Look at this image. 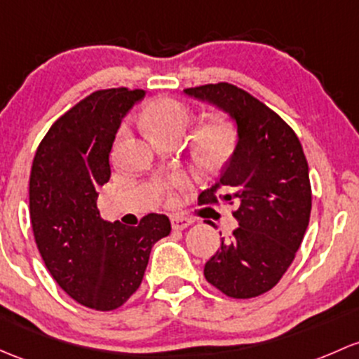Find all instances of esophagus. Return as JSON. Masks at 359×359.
<instances>
[{"label":"esophagus","mask_w":359,"mask_h":359,"mask_svg":"<svg viewBox=\"0 0 359 359\" xmlns=\"http://www.w3.org/2000/svg\"><path fill=\"white\" fill-rule=\"evenodd\" d=\"M191 224L192 222L189 220V218H180V217L172 218V229L173 230H186Z\"/></svg>","instance_id":"obj_1"}]
</instances>
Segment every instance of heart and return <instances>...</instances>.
Returning a JSON list of instances; mask_svg holds the SVG:
<instances>
[{"label": "heart", "mask_w": 359, "mask_h": 359, "mask_svg": "<svg viewBox=\"0 0 359 359\" xmlns=\"http://www.w3.org/2000/svg\"><path fill=\"white\" fill-rule=\"evenodd\" d=\"M139 122L148 129L158 141L168 137L180 139L191 122V113L179 101L170 97H160L151 101L148 107L139 113ZM127 135V129L122 127L118 142ZM236 129L229 120L211 118L203 123L194 135V149L199 160L208 165H218L225 161L236 148ZM189 186V179L184 173H175L165 182L167 191H180Z\"/></svg>", "instance_id": "1"}]
</instances>
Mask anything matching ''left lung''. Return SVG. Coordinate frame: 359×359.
<instances>
[{"instance_id":"1","label":"left lung","mask_w":359,"mask_h":359,"mask_svg":"<svg viewBox=\"0 0 359 359\" xmlns=\"http://www.w3.org/2000/svg\"><path fill=\"white\" fill-rule=\"evenodd\" d=\"M232 118L237 142L220 177L199 203L236 201L239 227L205 265V277L229 297L266 292L287 271L311 213L306 156L287 123L246 90L218 82L184 89Z\"/></svg>"}]
</instances>
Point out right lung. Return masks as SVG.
<instances>
[{
    "instance_id": "obj_1",
    "label": "right lung",
    "mask_w": 359,
    "mask_h": 359,
    "mask_svg": "<svg viewBox=\"0 0 359 359\" xmlns=\"http://www.w3.org/2000/svg\"><path fill=\"white\" fill-rule=\"evenodd\" d=\"M144 94L120 88L82 100L53 123L30 172V224L44 265L72 299L100 311L120 308L139 289L151 248L172 230L156 213L139 227L107 222L96 205L120 123Z\"/></svg>"
}]
</instances>
